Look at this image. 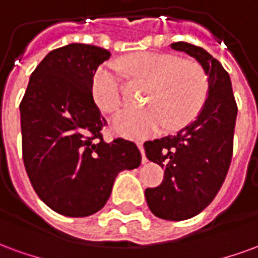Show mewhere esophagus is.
Returning <instances> with one entry per match:
<instances>
[{
    "mask_svg": "<svg viewBox=\"0 0 258 258\" xmlns=\"http://www.w3.org/2000/svg\"><path fill=\"white\" fill-rule=\"evenodd\" d=\"M137 145H138V148H140L141 155H142V163H146L148 162V159H146L145 151H144V142H142V141H138V142H137Z\"/></svg>",
    "mask_w": 258,
    "mask_h": 258,
    "instance_id": "obj_1",
    "label": "esophagus"
}]
</instances>
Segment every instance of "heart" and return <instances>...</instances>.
I'll use <instances>...</instances> for the list:
<instances>
[{
    "mask_svg": "<svg viewBox=\"0 0 258 258\" xmlns=\"http://www.w3.org/2000/svg\"><path fill=\"white\" fill-rule=\"evenodd\" d=\"M118 68L134 81L149 84L146 109L124 110L113 120V130L128 138H146L160 127L181 128L194 120L209 95L210 81L205 68L195 59H181L168 53L142 52L117 60ZM98 106L107 114L123 103L121 80L110 69H99L92 84Z\"/></svg>",
    "mask_w": 258,
    "mask_h": 258,
    "instance_id": "1",
    "label": "heart"
}]
</instances>
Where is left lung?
Listing matches in <instances>:
<instances>
[{
	"instance_id": "1",
	"label": "left lung",
	"mask_w": 258,
	"mask_h": 258,
	"mask_svg": "<svg viewBox=\"0 0 258 258\" xmlns=\"http://www.w3.org/2000/svg\"><path fill=\"white\" fill-rule=\"evenodd\" d=\"M171 48L194 56L209 74V95L198 118L175 135L146 141V157L162 166L164 178L146 188V202L159 218L182 221L203 211L216 198L232 160L238 106L229 74L203 48L174 42Z\"/></svg>"
}]
</instances>
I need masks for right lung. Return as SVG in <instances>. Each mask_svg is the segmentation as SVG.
I'll list each match as a JSON object with an SVG mask.
<instances>
[{
	"label": "right lung",
	"instance_id": "right-lung-1",
	"mask_svg": "<svg viewBox=\"0 0 258 258\" xmlns=\"http://www.w3.org/2000/svg\"><path fill=\"white\" fill-rule=\"evenodd\" d=\"M109 56L107 49L77 42L53 49L31 73L20 102L26 173L38 198L62 216L99 211L116 175L141 164L133 141L103 140L107 123L92 84Z\"/></svg>",
	"mask_w": 258,
	"mask_h": 258
}]
</instances>
